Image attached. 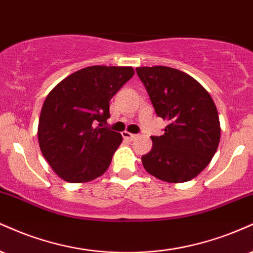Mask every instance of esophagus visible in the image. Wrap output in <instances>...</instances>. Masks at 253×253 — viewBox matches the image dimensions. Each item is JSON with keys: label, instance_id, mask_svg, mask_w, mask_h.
<instances>
[{"label": "esophagus", "instance_id": "obj_1", "mask_svg": "<svg viewBox=\"0 0 253 253\" xmlns=\"http://www.w3.org/2000/svg\"><path fill=\"white\" fill-rule=\"evenodd\" d=\"M122 135H123L124 138L129 139V141H133L135 138H137V135H136V133H130L127 131H124L123 133H122Z\"/></svg>", "mask_w": 253, "mask_h": 253}]
</instances>
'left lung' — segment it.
<instances>
[{"label":"left lung","instance_id":"1","mask_svg":"<svg viewBox=\"0 0 253 253\" xmlns=\"http://www.w3.org/2000/svg\"><path fill=\"white\" fill-rule=\"evenodd\" d=\"M156 115L168 121L162 136L142 156L145 170L166 182L194 179L214 156L220 123L210 93L191 76L166 66L137 67Z\"/></svg>","mask_w":253,"mask_h":253}]
</instances>
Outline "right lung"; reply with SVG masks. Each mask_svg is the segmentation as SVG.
Returning a JSON list of instances; mask_svg holds the SVG:
<instances>
[{"label":"right lung","mask_w":253,"mask_h":253,"mask_svg":"<svg viewBox=\"0 0 253 253\" xmlns=\"http://www.w3.org/2000/svg\"><path fill=\"white\" fill-rule=\"evenodd\" d=\"M133 74L129 66L85 67L61 80L46 97L39 145L62 180L88 182L109 168L123 138L102 124L110 117L111 98Z\"/></svg>","instance_id":"obj_1"}]
</instances>
